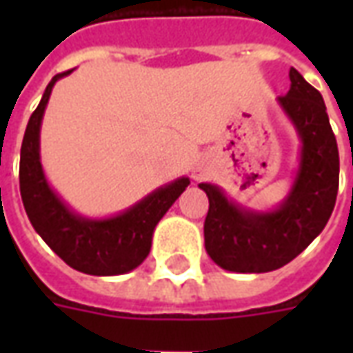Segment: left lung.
Segmentation results:
<instances>
[{"label":"left lung","instance_id":"8db88e82","mask_svg":"<svg viewBox=\"0 0 353 353\" xmlns=\"http://www.w3.org/2000/svg\"><path fill=\"white\" fill-rule=\"evenodd\" d=\"M291 87L278 98L301 139L299 170L288 196L268 212L230 200L221 187L200 183L210 210L204 245L215 265L240 274H261L288 265L325 229L339 191V147L321 94L295 68Z\"/></svg>","mask_w":353,"mask_h":353}]
</instances>
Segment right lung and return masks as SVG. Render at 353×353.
<instances>
[{
  "mask_svg": "<svg viewBox=\"0 0 353 353\" xmlns=\"http://www.w3.org/2000/svg\"><path fill=\"white\" fill-rule=\"evenodd\" d=\"M72 72L52 77L28 121L20 149V196L35 232L65 265L92 276H119L145 261L154 227L191 181L177 177L111 217L92 219L73 212L47 181L39 153L41 121L52 87Z\"/></svg>",
  "mask_w": 353,
  "mask_h": 353,
  "instance_id": "add662e5",
  "label": "right lung"
}]
</instances>
